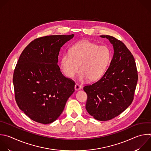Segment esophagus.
Listing matches in <instances>:
<instances>
[{
  "label": "esophagus",
  "mask_w": 151,
  "mask_h": 151,
  "mask_svg": "<svg viewBox=\"0 0 151 151\" xmlns=\"http://www.w3.org/2000/svg\"><path fill=\"white\" fill-rule=\"evenodd\" d=\"M81 89V86L80 85H79L78 84H76L75 85V89L76 91H78V90H80Z\"/></svg>",
  "instance_id": "1"
}]
</instances>
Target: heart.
<instances>
[{"label":"heart","instance_id":"b5f03b06","mask_svg":"<svg viewBox=\"0 0 151 151\" xmlns=\"http://www.w3.org/2000/svg\"><path fill=\"white\" fill-rule=\"evenodd\" d=\"M112 58V51L107 45H99L88 40L75 43L70 53H64L60 59V68L70 79L81 71L79 81H96L105 73Z\"/></svg>","mask_w":151,"mask_h":151}]
</instances>
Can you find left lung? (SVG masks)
I'll list each match as a JSON object with an SVG mask.
<instances>
[{
    "label": "left lung",
    "mask_w": 151,
    "mask_h": 151,
    "mask_svg": "<svg viewBox=\"0 0 151 151\" xmlns=\"http://www.w3.org/2000/svg\"><path fill=\"white\" fill-rule=\"evenodd\" d=\"M100 37L113 45V57L103 76L83 90L88 95V113L97 120L107 121L132 104L138 76L134 59L124 44L112 36Z\"/></svg>",
    "instance_id": "left-lung-1"
}]
</instances>
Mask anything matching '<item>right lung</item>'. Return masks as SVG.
I'll return each mask as SVG.
<instances>
[{
	"label": "right lung",
	"mask_w": 151,
	"mask_h": 151,
	"mask_svg": "<svg viewBox=\"0 0 151 151\" xmlns=\"http://www.w3.org/2000/svg\"><path fill=\"white\" fill-rule=\"evenodd\" d=\"M73 37L38 38L19 58L13 77L15 100L19 109L36 122L49 124L56 120L75 91L74 82L63 75L58 65L61 47Z\"/></svg>",
	"instance_id": "add662e5"
}]
</instances>
